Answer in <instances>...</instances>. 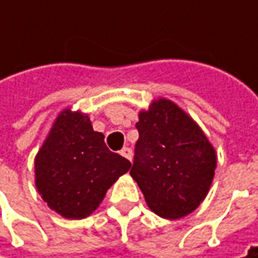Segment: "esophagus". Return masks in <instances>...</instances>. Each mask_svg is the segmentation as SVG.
Instances as JSON below:
<instances>
[{
    "mask_svg": "<svg viewBox=\"0 0 258 258\" xmlns=\"http://www.w3.org/2000/svg\"><path fill=\"white\" fill-rule=\"evenodd\" d=\"M120 154H121V156H124L125 159H128V160L133 159V151H131L128 147H124L123 149L120 151Z\"/></svg>",
    "mask_w": 258,
    "mask_h": 258,
    "instance_id": "1",
    "label": "esophagus"
}]
</instances>
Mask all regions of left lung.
<instances>
[{"label": "left lung", "instance_id": "left-lung-1", "mask_svg": "<svg viewBox=\"0 0 258 258\" xmlns=\"http://www.w3.org/2000/svg\"><path fill=\"white\" fill-rule=\"evenodd\" d=\"M130 170L148 207L156 215L179 219L197 208L208 194L217 167L215 149L187 113L167 99H158L135 124Z\"/></svg>", "mask_w": 258, "mask_h": 258}]
</instances>
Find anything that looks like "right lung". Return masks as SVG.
I'll list each match as a JSON object with an SVG mask.
<instances>
[{"instance_id":"obj_1","label":"right lung","mask_w":258,"mask_h":258,"mask_svg":"<svg viewBox=\"0 0 258 258\" xmlns=\"http://www.w3.org/2000/svg\"><path fill=\"white\" fill-rule=\"evenodd\" d=\"M130 167V160L111 152L104 135L93 131L89 117L66 109L36 155V187L61 217L82 219Z\"/></svg>"}]
</instances>
